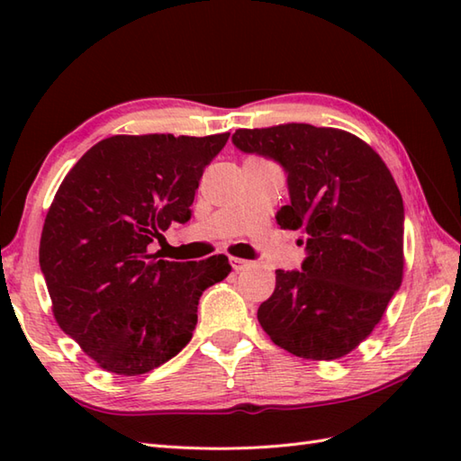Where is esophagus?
<instances>
[{
  "label": "esophagus",
  "mask_w": 461,
  "mask_h": 461,
  "mask_svg": "<svg viewBox=\"0 0 461 461\" xmlns=\"http://www.w3.org/2000/svg\"><path fill=\"white\" fill-rule=\"evenodd\" d=\"M230 263H231L233 271H243V269H248V267L251 266V261H248V259H241V258H231V259H230Z\"/></svg>",
  "instance_id": "esophagus-1"
}]
</instances>
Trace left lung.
Wrapping results in <instances>:
<instances>
[{
    "instance_id": "1",
    "label": "left lung",
    "mask_w": 461,
    "mask_h": 461,
    "mask_svg": "<svg viewBox=\"0 0 461 461\" xmlns=\"http://www.w3.org/2000/svg\"><path fill=\"white\" fill-rule=\"evenodd\" d=\"M238 150L277 162L289 203L283 230H299L301 271H276L258 319L277 347L335 360L365 340L402 283L404 203L380 156L355 134L287 122L240 129Z\"/></svg>"
}]
</instances>
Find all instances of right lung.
Returning <instances> with one entry per match:
<instances>
[{"mask_svg":"<svg viewBox=\"0 0 461 461\" xmlns=\"http://www.w3.org/2000/svg\"><path fill=\"white\" fill-rule=\"evenodd\" d=\"M230 132L111 136L86 152L47 212L39 266L68 337L114 375H144L178 355L202 293L228 277L225 256L166 261L150 253L192 218L203 168Z\"/></svg>","mask_w":461,"mask_h":461,"instance_id":"add662e5","label":"right lung"}]
</instances>
